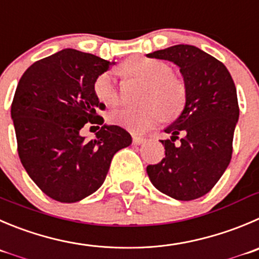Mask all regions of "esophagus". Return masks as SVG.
<instances>
[{
  "label": "esophagus",
  "mask_w": 259,
  "mask_h": 259,
  "mask_svg": "<svg viewBox=\"0 0 259 259\" xmlns=\"http://www.w3.org/2000/svg\"><path fill=\"white\" fill-rule=\"evenodd\" d=\"M132 139H134V144L135 145H141V144H144L145 141H146V139H145V137L139 136V135H134V137H132Z\"/></svg>",
  "instance_id": "esophagus-1"
}]
</instances>
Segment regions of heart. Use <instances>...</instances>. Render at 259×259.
Instances as JSON below:
<instances>
[{
    "label": "heart",
    "mask_w": 259,
    "mask_h": 259,
    "mask_svg": "<svg viewBox=\"0 0 259 259\" xmlns=\"http://www.w3.org/2000/svg\"><path fill=\"white\" fill-rule=\"evenodd\" d=\"M120 71L145 82L141 100L146 104L110 113L112 123L130 131L142 132L159 122L162 114L173 117L182 109L186 100V89L183 82L170 73L168 63L147 56H134L122 63ZM93 90L97 99L107 107H113L119 100L112 71L99 73L93 83Z\"/></svg>",
    "instance_id": "heart-1"
}]
</instances>
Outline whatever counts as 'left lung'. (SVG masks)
I'll return each instance as SVG.
<instances>
[{
  "label": "left lung",
  "instance_id": "obj_1",
  "mask_svg": "<svg viewBox=\"0 0 259 259\" xmlns=\"http://www.w3.org/2000/svg\"><path fill=\"white\" fill-rule=\"evenodd\" d=\"M146 56L178 66L186 89L181 115L164 128L170 135L161 140L165 157L147 166V176L171 198H199L218 183L231 160L239 119L235 85L224 63L194 46L178 44Z\"/></svg>",
  "mask_w": 259,
  "mask_h": 259
}]
</instances>
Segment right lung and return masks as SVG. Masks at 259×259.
I'll return each instance as SVG.
<instances>
[{
  "label": "right lung",
  "mask_w": 259,
  "mask_h": 259,
  "mask_svg": "<svg viewBox=\"0 0 259 259\" xmlns=\"http://www.w3.org/2000/svg\"><path fill=\"white\" fill-rule=\"evenodd\" d=\"M113 62L76 49L36 61L21 76L11 105L21 164L34 183L58 202L81 201L100 188L117 151L132 144L119 125L104 124L93 83ZM86 122L102 125L89 142Z\"/></svg>",
  "instance_id": "obj_1"
}]
</instances>
